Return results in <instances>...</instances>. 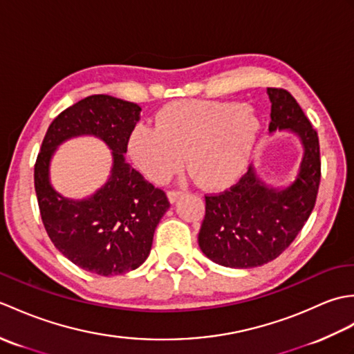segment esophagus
Masks as SVG:
<instances>
[{
	"mask_svg": "<svg viewBox=\"0 0 354 354\" xmlns=\"http://www.w3.org/2000/svg\"><path fill=\"white\" fill-rule=\"evenodd\" d=\"M184 194V190H169L167 196H169V201L170 202H176L179 198H181Z\"/></svg>",
	"mask_w": 354,
	"mask_h": 354,
	"instance_id": "esophagus-1",
	"label": "esophagus"
}]
</instances>
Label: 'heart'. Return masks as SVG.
Returning a JSON list of instances; mask_svg holds the SVG:
<instances>
[{
  "mask_svg": "<svg viewBox=\"0 0 354 354\" xmlns=\"http://www.w3.org/2000/svg\"><path fill=\"white\" fill-rule=\"evenodd\" d=\"M259 131L257 115L243 103L176 102L158 112L155 126H135L127 149L150 181H167L185 155L187 167L202 185L222 187L245 169Z\"/></svg>",
  "mask_w": 354,
  "mask_h": 354,
  "instance_id": "1",
  "label": "heart"
}]
</instances>
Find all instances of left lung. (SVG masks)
<instances>
[{
    "mask_svg": "<svg viewBox=\"0 0 354 354\" xmlns=\"http://www.w3.org/2000/svg\"><path fill=\"white\" fill-rule=\"evenodd\" d=\"M269 131L289 129L303 142L304 156L290 185L272 189L252 165L228 190L205 194V217L199 246L217 265L237 269L261 266L277 259L303 230L317 202L321 181L319 140L309 118L289 91L268 88Z\"/></svg>",
    "mask_w": 354,
    "mask_h": 354,
    "instance_id": "1",
    "label": "left lung"
}]
</instances>
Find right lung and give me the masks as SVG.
<instances>
[{
    "instance_id": "add662e5",
    "label": "right lung",
    "mask_w": 354,
    "mask_h": 354,
    "mask_svg": "<svg viewBox=\"0 0 354 354\" xmlns=\"http://www.w3.org/2000/svg\"><path fill=\"white\" fill-rule=\"evenodd\" d=\"M140 112L137 103L106 94L89 95L53 120L36 158L35 190L45 231L66 259L97 275L124 274L142 265L156 225L170 207L167 194L124 160ZM79 134L103 139L115 162L99 192L71 201L54 192L48 170L55 147Z\"/></svg>"
}]
</instances>
